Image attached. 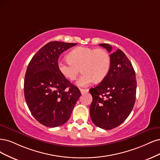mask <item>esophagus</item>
Returning a JSON list of instances; mask_svg holds the SVG:
<instances>
[{
  "label": "esophagus",
  "mask_w": 160,
  "mask_h": 160,
  "mask_svg": "<svg viewBox=\"0 0 160 160\" xmlns=\"http://www.w3.org/2000/svg\"><path fill=\"white\" fill-rule=\"evenodd\" d=\"M81 93L83 94H85V93H87V92H88L89 90L88 89H82V88H80V89Z\"/></svg>",
  "instance_id": "1"
}]
</instances>
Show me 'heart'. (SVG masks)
<instances>
[{
	"label": "heart",
	"instance_id": "1",
	"mask_svg": "<svg viewBox=\"0 0 160 160\" xmlns=\"http://www.w3.org/2000/svg\"><path fill=\"white\" fill-rule=\"evenodd\" d=\"M68 59L58 62V69L66 78L75 80L80 73L83 74L77 84L81 87L90 85L94 80L105 78L110 67V56L104 49L77 47L68 55Z\"/></svg>",
	"mask_w": 160,
	"mask_h": 160
}]
</instances>
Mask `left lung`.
Segmentation results:
<instances>
[{
  "label": "left lung",
  "mask_w": 160,
  "mask_h": 160,
  "mask_svg": "<svg viewBox=\"0 0 160 160\" xmlns=\"http://www.w3.org/2000/svg\"><path fill=\"white\" fill-rule=\"evenodd\" d=\"M99 45L109 52L112 51L110 44ZM110 56L108 74L99 85L90 89L91 120L104 130H112L126 120L134 106L136 95V73L130 61L120 49Z\"/></svg>",
  "instance_id": "obj_1"
}]
</instances>
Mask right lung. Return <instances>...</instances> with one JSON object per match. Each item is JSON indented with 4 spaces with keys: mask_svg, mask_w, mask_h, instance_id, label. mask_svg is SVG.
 I'll return each mask as SVG.
<instances>
[{
    "mask_svg": "<svg viewBox=\"0 0 160 160\" xmlns=\"http://www.w3.org/2000/svg\"><path fill=\"white\" fill-rule=\"evenodd\" d=\"M76 45L52 41L42 46L26 72L24 92L32 115L41 124L54 128L69 120L81 93L60 73L58 60L65 50Z\"/></svg>",
    "mask_w": 160,
    "mask_h": 160,
    "instance_id": "1",
    "label": "right lung"
}]
</instances>
